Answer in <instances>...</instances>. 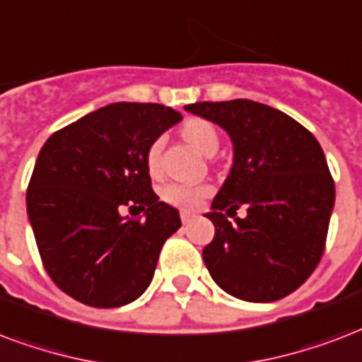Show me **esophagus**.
I'll return each mask as SVG.
<instances>
[{
  "label": "esophagus",
  "instance_id": "1",
  "mask_svg": "<svg viewBox=\"0 0 362 362\" xmlns=\"http://www.w3.org/2000/svg\"><path fill=\"white\" fill-rule=\"evenodd\" d=\"M194 217L197 216H194L192 211H181V221H183V225H189Z\"/></svg>",
  "mask_w": 362,
  "mask_h": 362
}]
</instances>
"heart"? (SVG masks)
Instances as JSON below:
<instances>
[{
    "mask_svg": "<svg viewBox=\"0 0 362 362\" xmlns=\"http://www.w3.org/2000/svg\"><path fill=\"white\" fill-rule=\"evenodd\" d=\"M181 135L183 139L189 143V145L198 151L204 156H211L216 154L217 148H219V135H217L216 127L211 126L210 122L200 118H192L189 122H185L183 127H181ZM162 148H164V139L158 137L154 139L148 146V152H146V165L151 173H156L160 170V156H162ZM208 194V189L206 187H191V185H181V183H171L168 187H164L162 191V198L165 202L173 204L177 208H183V210H191V208H197L200 200Z\"/></svg>",
    "mask_w": 362,
    "mask_h": 362,
    "instance_id": "heart-1",
    "label": "heart"
}]
</instances>
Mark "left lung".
I'll return each instance as SVG.
<instances>
[{
    "label": "left lung",
    "instance_id": "left-lung-1",
    "mask_svg": "<svg viewBox=\"0 0 362 362\" xmlns=\"http://www.w3.org/2000/svg\"><path fill=\"white\" fill-rule=\"evenodd\" d=\"M185 110L217 124L233 143V168L206 214L216 227L202 250L211 279L254 303L292 294L319 265L336 198L319 141L255 100L194 103ZM240 205L247 217L229 222Z\"/></svg>",
    "mask_w": 362,
    "mask_h": 362
}]
</instances>
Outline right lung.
Instances as JSON below:
<instances>
[{
    "label": "right lung",
    "instance_id": "add662e5",
    "mask_svg": "<svg viewBox=\"0 0 362 362\" xmlns=\"http://www.w3.org/2000/svg\"><path fill=\"white\" fill-rule=\"evenodd\" d=\"M152 103H114L53 133L37 154L26 210L51 281L91 307H119L145 292L179 211L151 189L146 152L181 122ZM139 205L144 219L122 216Z\"/></svg>",
    "mask_w": 362,
    "mask_h": 362
}]
</instances>
